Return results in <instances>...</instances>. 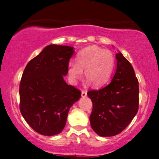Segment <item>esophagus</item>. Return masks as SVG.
<instances>
[{
  "instance_id": "esophagus-1",
  "label": "esophagus",
  "mask_w": 159,
  "mask_h": 159,
  "mask_svg": "<svg viewBox=\"0 0 159 159\" xmlns=\"http://www.w3.org/2000/svg\"><path fill=\"white\" fill-rule=\"evenodd\" d=\"M87 96V92L85 90H82V97H86Z\"/></svg>"
}]
</instances>
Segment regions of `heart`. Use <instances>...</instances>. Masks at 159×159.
I'll return each mask as SVG.
<instances>
[{"instance_id": "heart-1", "label": "heart", "mask_w": 159, "mask_h": 159, "mask_svg": "<svg viewBox=\"0 0 159 159\" xmlns=\"http://www.w3.org/2000/svg\"><path fill=\"white\" fill-rule=\"evenodd\" d=\"M112 52L96 45L82 49L76 56L75 63H69L68 74L71 80L82 77L84 70L85 79L95 87L103 85L108 81L114 67Z\"/></svg>"}]
</instances>
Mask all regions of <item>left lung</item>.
Returning <instances> with one entry per match:
<instances>
[{
    "label": "left lung",
    "mask_w": 159,
    "mask_h": 159,
    "mask_svg": "<svg viewBox=\"0 0 159 159\" xmlns=\"http://www.w3.org/2000/svg\"><path fill=\"white\" fill-rule=\"evenodd\" d=\"M111 82L100 90L88 92L93 102L92 129L100 136H115L129 125L139 108V83L132 66L120 52Z\"/></svg>",
    "instance_id": "8db88e82"
}]
</instances>
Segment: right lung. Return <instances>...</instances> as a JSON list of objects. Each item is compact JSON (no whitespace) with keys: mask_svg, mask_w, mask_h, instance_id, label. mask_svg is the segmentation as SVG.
I'll return each instance as SVG.
<instances>
[{"mask_svg":"<svg viewBox=\"0 0 159 159\" xmlns=\"http://www.w3.org/2000/svg\"><path fill=\"white\" fill-rule=\"evenodd\" d=\"M72 47L50 45L26 66L19 84V108L28 125L46 136L60 133L81 91L64 81Z\"/></svg>","mask_w":159,"mask_h":159,"instance_id":"add662e5","label":"right lung"}]
</instances>
